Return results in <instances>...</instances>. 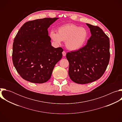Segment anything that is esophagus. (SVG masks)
Masks as SVG:
<instances>
[{"instance_id": "esophagus-1", "label": "esophagus", "mask_w": 122, "mask_h": 122, "mask_svg": "<svg viewBox=\"0 0 122 122\" xmlns=\"http://www.w3.org/2000/svg\"><path fill=\"white\" fill-rule=\"evenodd\" d=\"M62 54H63V56H66V52H65V51H63L62 52Z\"/></svg>"}]
</instances>
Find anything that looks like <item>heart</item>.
<instances>
[{
	"label": "heart",
	"mask_w": 122,
	"mask_h": 122,
	"mask_svg": "<svg viewBox=\"0 0 122 122\" xmlns=\"http://www.w3.org/2000/svg\"><path fill=\"white\" fill-rule=\"evenodd\" d=\"M51 39L56 44L65 41L67 49L77 51L81 49L87 40L88 32L86 28L74 24H67L60 26L58 33L51 30L50 34Z\"/></svg>",
	"instance_id": "heart-1"
}]
</instances>
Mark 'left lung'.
<instances>
[{"mask_svg":"<svg viewBox=\"0 0 122 122\" xmlns=\"http://www.w3.org/2000/svg\"><path fill=\"white\" fill-rule=\"evenodd\" d=\"M91 36L87 44L78 51L68 52V75L78 84H86L99 79L105 72L110 58V40L97 26L86 24Z\"/></svg>","mask_w":122,"mask_h":122,"instance_id":"8db88e82","label":"left lung"}]
</instances>
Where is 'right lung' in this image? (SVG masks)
<instances>
[{
    "label": "right lung",
    "mask_w": 122,
    "mask_h": 122,
    "mask_svg": "<svg viewBox=\"0 0 122 122\" xmlns=\"http://www.w3.org/2000/svg\"><path fill=\"white\" fill-rule=\"evenodd\" d=\"M58 18H45L25 23L13 43L12 62L24 80L41 83L51 78L56 64L62 58L63 49L51 45L48 28Z\"/></svg>",
    "instance_id": "obj_1"
}]
</instances>
